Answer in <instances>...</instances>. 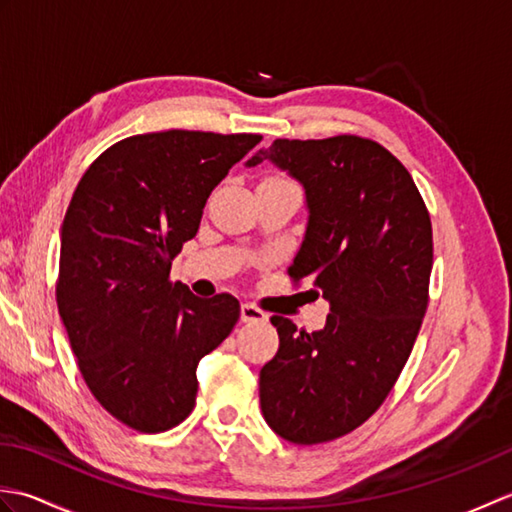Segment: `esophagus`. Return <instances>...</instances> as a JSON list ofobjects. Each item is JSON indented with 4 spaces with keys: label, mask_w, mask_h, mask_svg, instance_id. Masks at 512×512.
<instances>
[{
    "label": "esophagus",
    "mask_w": 512,
    "mask_h": 512,
    "mask_svg": "<svg viewBox=\"0 0 512 512\" xmlns=\"http://www.w3.org/2000/svg\"><path fill=\"white\" fill-rule=\"evenodd\" d=\"M239 319L244 323H262L268 319V314L253 306V303H242V308H239Z\"/></svg>",
    "instance_id": "34e87169"
}]
</instances>
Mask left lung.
I'll return each instance as SVG.
<instances>
[{"label":"left lung","mask_w":512,"mask_h":512,"mask_svg":"<svg viewBox=\"0 0 512 512\" xmlns=\"http://www.w3.org/2000/svg\"><path fill=\"white\" fill-rule=\"evenodd\" d=\"M270 160L306 191L308 226L288 275L330 303L325 328L273 317L279 350L259 372L262 413L277 436L319 444L372 416L420 332L433 266L431 217L402 162L361 136L277 138Z\"/></svg>","instance_id":"obj_1"}]
</instances>
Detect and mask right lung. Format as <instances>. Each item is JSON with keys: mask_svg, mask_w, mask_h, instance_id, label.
<instances>
[{"mask_svg": "<svg viewBox=\"0 0 512 512\" xmlns=\"http://www.w3.org/2000/svg\"><path fill=\"white\" fill-rule=\"evenodd\" d=\"M259 140L187 129L129 136L76 184L57 306L85 385L136 431H167L189 416L200 358L239 319L235 297H195L169 270L198 233L206 198Z\"/></svg>", "mask_w": 512, "mask_h": 512, "instance_id": "obj_1", "label": "right lung"}]
</instances>
